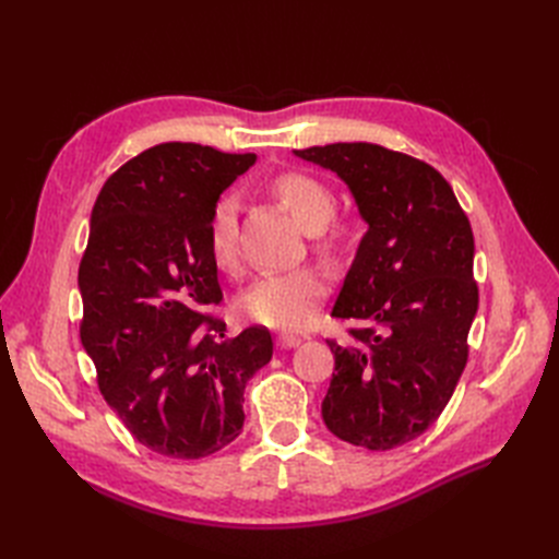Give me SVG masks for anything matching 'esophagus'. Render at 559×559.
<instances>
[{"instance_id":"1","label":"esophagus","mask_w":559,"mask_h":559,"mask_svg":"<svg viewBox=\"0 0 559 559\" xmlns=\"http://www.w3.org/2000/svg\"><path fill=\"white\" fill-rule=\"evenodd\" d=\"M302 343L300 335H294V333H280L277 335V345L282 349H292V347H298Z\"/></svg>"}]
</instances>
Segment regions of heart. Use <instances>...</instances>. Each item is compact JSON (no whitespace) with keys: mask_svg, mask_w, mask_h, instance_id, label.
<instances>
[{"mask_svg":"<svg viewBox=\"0 0 559 559\" xmlns=\"http://www.w3.org/2000/svg\"><path fill=\"white\" fill-rule=\"evenodd\" d=\"M270 189L284 202L298 224L310 230L317 247L333 257L347 242V226L333 222L337 198L326 181L308 173H282ZM240 200L226 193L216 200L210 218V249L214 261L224 270L240 265ZM329 292L326 277L314 265L265 273L240 298V310L251 321L273 329H302L312 319L314 310Z\"/></svg>","mask_w":559,"mask_h":559,"instance_id":"heart-1","label":"heart"}]
</instances>
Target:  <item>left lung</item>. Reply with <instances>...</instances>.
Returning <instances> with one entry per match:
<instances>
[{
    "instance_id": "obj_1",
    "label": "left lung",
    "mask_w": 559,
    "mask_h": 559,
    "mask_svg": "<svg viewBox=\"0 0 559 559\" xmlns=\"http://www.w3.org/2000/svg\"><path fill=\"white\" fill-rule=\"evenodd\" d=\"M341 177L368 233L333 306L354 341H326L335 373L321 401L331 433L392 450L441 417L468 359L478 312L473 230L452 186L425 160L368 142L294 151Z\"/></svg>"
}]
</instances>
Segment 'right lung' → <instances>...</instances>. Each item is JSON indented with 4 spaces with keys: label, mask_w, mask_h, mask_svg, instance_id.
<instances>
[{
    "label": "right lung",
    "mask_w": 559,
    "mask_h": 559,
    "mask_svg": "<svg viewBox=\"0 0 559 559\" xmlns=\"http://www.w3.org/2000/svg\"><path fill=\"white\" fill-rule=\"evenodd\" d=\"M257 163L193 142L156 144L105 181L79 265L81 343L109 408L142 445L202 460L240 436L245 386L273 337L249 326L226 337L210 314L224 300L210 218Z\"/></svg>",
    "instance_id": "add662e5"
}]
</instances>
